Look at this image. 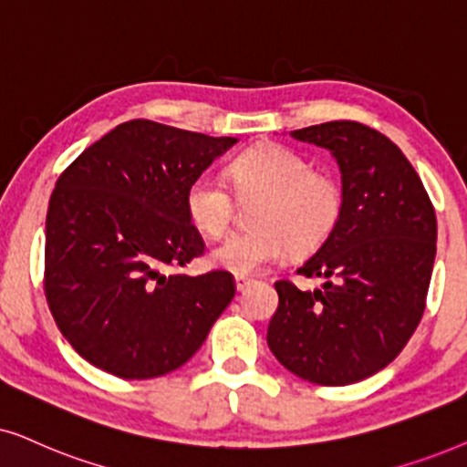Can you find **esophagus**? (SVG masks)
Returning <instances> with one entry per match:
<instances>
[{
  "instance_id": "1",
  "label": "esophagus",
  "mask_w": 467,
  "mask_h": 467,
  "mask_svg": "<svg viewBox=\"0 0 467 467\" xmlns=\"http://www.w3.org/2000/svg\"><path fill=\"white\" fill-rule=\"evenodd\" d=\"M250 284H254L252 277H245V275H237V277H234V285H237L239 292H244Z\"/></svg>"
}]
</instances>
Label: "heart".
<instances>
[{"instance_id":"b5f03b06","label":"heart","mask_w":467,"mask_h":467,"mask_svg":"<svg viewBox=\"0 0 467 467\" xmlns=\"http://www.w3.org/2000/svg\"><path fill=\"white\" fill-rule=\"evenodd\" d=\"M230 185L241 198L256 196L250 207L254 226L230 233L209 252L217 269L254 275L282 260L290 245L316 250L337 226L344 188L328 172L284 145L252 149L230 164ZM233 196L213 172H201L185 190V213L207 237H220L233 220Z\"/></svg>"}]
</instances>
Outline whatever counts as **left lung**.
I'll return each mask as SVG.
<instances>
[{"label": "left lung", "mask_w": 467, "mask_h": 467, "mask_svg": "<svg viewBox=\"0 0 467 467\" xmlns=\"http://www.w3.org/2000/svg\"><path fill=\"white\" fill-rule=\"evenodd\" d=\"M290 136L331 151L344 211L296 271L322 277L320 288L275 282L266 344L303 380L346 387L387 368L419 327L436 260V211L401 149L378 130L328 121Z\"/></svg>", "instance_id": "1"}]
</instances>
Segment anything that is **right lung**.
Wrapping results in <instances>:
<instances>
[{"label": "right lung", "instance_id": "1", "mask_svg": "<svg viewBox=\"0 0 467 467\" xmlns=\"http://www.w3.org/2000/svg\"><path fill=\"white\" fill-rule=\"evenodd\" d=\"M234 142L134 119L61 172L47 213L45 292L59 331L93 368L126 380L175 371L233 301L228 271L171 269L204 252L185 190Z\"/></svg>", "mask_w": 467, "mask_h": 467}]
</instances>
